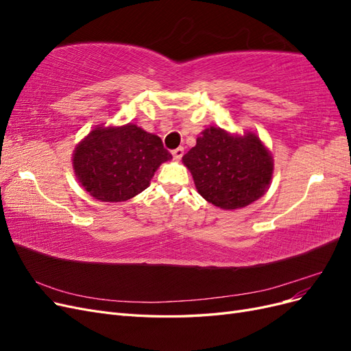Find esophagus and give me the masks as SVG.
<instances>
[{"instance_id": "1", "label": "esophagus", "mask_w": 351, "mask_h": 351, "mask_svg": "<svg viewBox=\"0 0 351 351\" xmlns=\"http://www.w3.org/2000/svg\"><path fill=\"white\" fill-rule=\"evenodd\" d=\"M183 154H184L183 147H177V149H174L173 151V156H174L176 161H180V159H182V156H183Z\"/></svg>"}]
</instances>
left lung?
Segmentation results:
<instances>
[{"label": "left lung", "mask_w": 351, "mask_h": 351, "mask_svg": "<svg viewBox=\"0 0 351 351\" xmlns=\"http://www.w3.org/2000/svg\"><path fill=\"white\" fill-rule=\"evenodd\" d=\"M199 195L224 210L253 204L269 189L272 154L254 132L230 133L206 127L183 156Z\"/></svg>", "instance_id": "1"}]
</instances>
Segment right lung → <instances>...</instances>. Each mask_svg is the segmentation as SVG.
Instances as JSON below:
<instances>
[{"mask_svg": "<svg viewBox=\"0 0 351 351\" xmlns=\"http://www.w3.org/2000/svg\"><path fill=\"white\" fill-rule=\"evenodd\" d=\"M161 137L133 123L99 124L76 145L73 169L80 186L101 202H125L149 187L162 162L171 159Z\"/></svg>", "mask_w": 351, "mask_h": 351, "instance_id": "obj_1", "label": "right lung"}]
</instances>
